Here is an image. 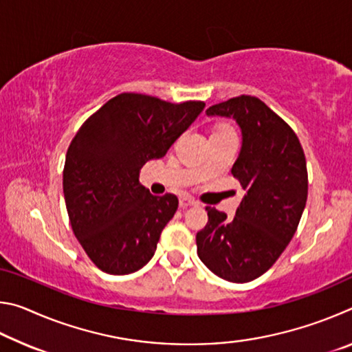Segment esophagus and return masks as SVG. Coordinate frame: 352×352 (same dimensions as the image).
<instances>
[{
  "label": "esophagus",
  "instance_id": "esophagus-1",
  "mask_svg": "<svg viewBox=\"0 0 352 352\" xmlns=\"http://www.w3.org/2000/svg\"><path fill=\"white\" fill-rule=\"evenodd\" d=\"M197 205V200L192 199V197H188V195H183L180 199V206L182 208H188V206H194Z\"/></svg>",
  "mask_w": 352,
  "mask_h": 352
}]
</instances>
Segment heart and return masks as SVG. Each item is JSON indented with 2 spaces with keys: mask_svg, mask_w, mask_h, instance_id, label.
<instances>
[{
  "mask_svg": "<svg viewBox=\"0 0 352 352\" xmlns=\"http://www.w3.org/2000/svg\"><path fill=\"white\" fill-rule=\"evenodd\" d=\"M220 130H231V129H228V127H222V129H219L217 132H220Z\"/></svg>",
  "mask_w": 352,
  "mask_h": 352,
  "instance_id": "obj_1",
  "label": "heart"
}]
</instances>
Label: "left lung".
<instances>
[{"label":"left lung","mask_w":352,"mask_h":352,"mask_svg":"<svg viewBox=\"0 0 352 352\" xmlns=\"http://www.w3.org/2000/svg\"><path fill=\"white\" fill-rule=\"evenodd\" d=\"M206 115L239 124L242 148L231 174L247 194L231 220L206 206L197 254L214 275L248 283L275 264L300 223L307 200L305 151L289 124L254 96L231 98Z\"/></svg>","instance_id":"obj_1"}]
</instances>
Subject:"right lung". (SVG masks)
I'll use <instances>...</instances> for the list:
<instances>
[{
    "instance_id": "obj_1",
    "label": "right lung",
    "mask_w": 352,
    "mask_h": 352,
    "mask_svg": "<svg viewBox=\"0 0 352 352\" xmlns=\"http://www.w3.org/2000/svg\"><path fill=\"white\" fill-rule=\"evenodd\" d=\"M204 109L201 100L172 104L121 93L77 130L65 160V204L74 236L98 269L129 275L152 259L178 199L152 195L140 170L163 158Z\"/></svg>"
}]
</instances>
